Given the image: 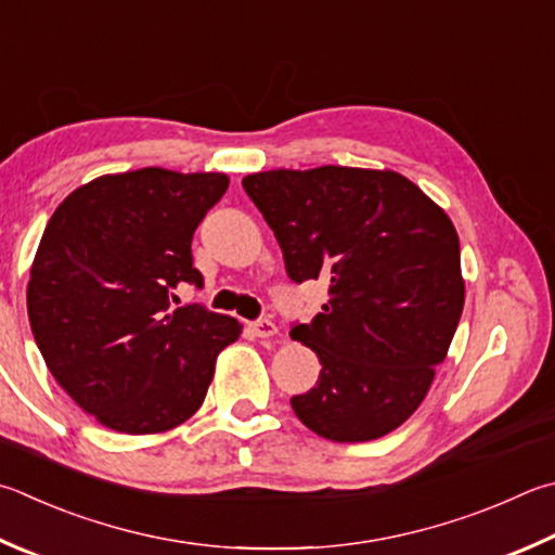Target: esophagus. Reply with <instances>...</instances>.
I'll return each instance as SVG.
<instances>
[{
    "mask_svg": "<svg viewBox=\"0 0 555 555\" xmlns=\"http://www.w3.org/2000/svg\"><path fill=\"white\" fill-rule=\"evenodd\" d=\"M249 330H251V335H257V337H261V339H267V337H274L276 335V325L274 322H271L269 318H259V320H255L249 325Z\"/></svg>",
    "mask_w": 555,
    "mask_h": 555,
    "instance_id": "obj_1",
    "label": "esophagus"
}]
</instances>
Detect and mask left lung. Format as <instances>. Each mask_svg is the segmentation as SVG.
Here are the masks:
<instances>
[{"instance_id": "obj_1", "label": "left lung", "mask_w": 555, "mask_h": 555, "mask_svg": "<svg viewBox=\"0 0 555 555\" xmlns=\"http://www.w3.org/2000/svg\"><path fill=\"white\" fill-rule=\"evenodd\" d=\"M274 230L291 281H327L330 300L291 339L322 371L291 408L315 435L369 441L425 400L463 310L456 228L398 172L318 167L243 179Z\"/></svg>"}]
</instances>
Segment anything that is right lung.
<instances>
[{"label": "right lung", "mask_w": 555, "mask_h": 555, "mask_svg": "<svg viewBox=\"0 0 555 555\" xmlns=\"http://www.w3.org/2000/svg\"><path fill=\"white\" fill-rule=\"evenodd\" d=\"M228 177L145 167L73 191L46 225L26 304L50 374L87 415L126 435L189 420L240 322L179 286H204L191 240Z\"/></svg>", "instance_id": "right-lung-1"}]
</instances>
